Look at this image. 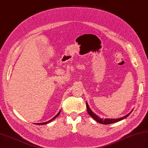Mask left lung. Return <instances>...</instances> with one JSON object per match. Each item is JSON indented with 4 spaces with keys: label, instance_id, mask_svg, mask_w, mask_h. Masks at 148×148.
<instances>
[{
    "label": "left lung",
    "instance_id": "left-lung-1",
    "mask_svg": "<svg viewBox=\"0 0 148 148\" xmlns=\"http://www.w3.org/2000/svg\"><path fill=\"white\" fill-rule=\"evenodd\" d=\"M86 108H87V111L88 112V114L92 116V118H93L95 119V121H97V122L100 123L101 124H111V123H116V122H118L121 120H123V119H124L126 118L127 116H128V115L130 114V113L132 112L133 110H132V111L128 113V114L126 116H123V117H121V118H116V119H110V118H105V119H102V118H100V117H99L98 116L97 114H95V113H94L91 109L90 108V107L88 104V103L86 102Z\"/></svg>",
    "mask_w": 148,
    "mask_h": 148
}]
</instances>
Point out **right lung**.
Masks as SVG:
<instances>
[{
	"label": "right lung",
	"instance_id": "1",
	"mask_svg": "<svg viewBox=\"0 0 148 148\" xmlns=\"http://www.w3.org/2000/svg\"><path fill=\"white\" fill-rule=\"evenodd\" d=\"M60 114V111L58 112V114H56V115L55 116V117H53L51 119H50V120H49V121H46V122H45V123H36V125H46V124H48V123H49L52 121L53 120H54V119H55L56 117H57V116H58Z\"/></svg>",
	"mask_w": 148,
	"mask_h": 148
}]
</instances>
